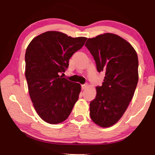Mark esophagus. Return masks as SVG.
Listing matches in <instances>:
<instances>
[{"label": "esophagus", "mask_w": 155, "mask_h": 155, "mask_svg": "<svg viewBox=\"0 0 155 155\" xmlns=\"http://www.w3.org/2000/svg\"><path fill=\"white\" fill-rule=\"evenodd\" d=\"M87 83L84 84V85H81V88H82V90H85V89L87 87Z\"/></svg>", "instance_id": "34e87169"}]
</instances>
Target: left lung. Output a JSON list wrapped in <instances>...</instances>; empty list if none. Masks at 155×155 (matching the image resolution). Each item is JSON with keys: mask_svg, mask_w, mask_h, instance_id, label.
Returning a JSON list of instances; mask_svg holds the SVG:
<instances>
[{"mask_svg": "<svg viewBox=\"0 0 155 155\" xmlns=\"http://www.w3.org/2000/svg\"><path fill=\"white\" fill-rule=\"evenodd\" d=\"M85 46L98 72L105 74L90 102V117L100 127H111L121 118L134 95L139 78L137 52L127 41L113 33L89 38Z\"/></svg>", "mask_w": 155, "mask_h": 155, "instance_id": "8db88e82", "label": "left lung"}]
</instances>
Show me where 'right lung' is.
<instances>
[{
	"mask_svg": "<svg viewBox=\"0 0 155 155\" xmlns=\"http://www.w3.org/2000/svg\"><path fill=\"white\" fill-rule=\"evenodd\" d=\"M85 37L72 38L59 31L35 37L25 53V77L33 107L49 124L66 120L78 101L81 87L62 77L73 54L85 44Z\"/></svg>",
	"mask_w": 155,
	"mask_h": 155,
	"instance_id": "obj_1",
	"label": "right lung"
}]
</instances>
